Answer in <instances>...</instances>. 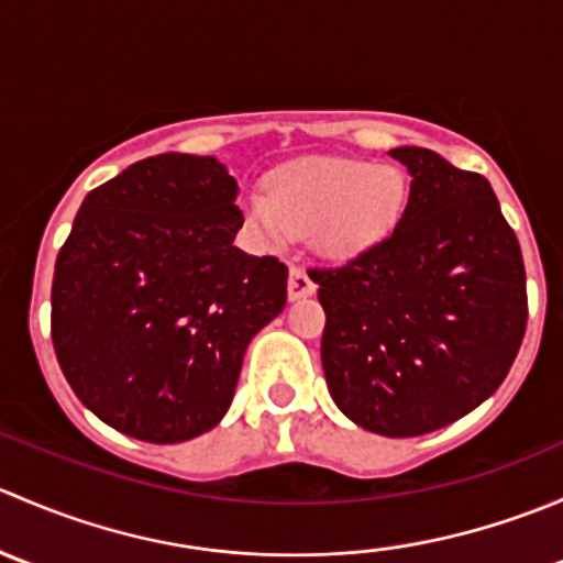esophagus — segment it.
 <instances>
[{
    "label": "esophagus",
    "instance_id": "esophagus-1",
    "mask_svg": "<svg viewBox=\"0 0 563 563\" xmlns=\"http://www.w3.org/2000/svg\"><path fill=\"white\" fill-rule=\"evenodd\" d=\"M316 294V280L302 269V266H291L288 272V299H305Z\"/></svg>",
    "mask_w": 563,
    "mask_h": 563
}]
</instances>
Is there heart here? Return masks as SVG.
Listing matches in <instances>:
<instances>
[{"label":"heart","instance_id":"heart-1","mask_svg":"<svg viewBox=\"0 0 563 563\" xmlns=\"http://www.w3.org/2000/svg\"><path fill=\"white\" fill-rule=\"evenodd\" d=\"M402 207V176L384 163L310 157L269 179V198L250 192L245 218L266 245L308 236L327 258H354L389 234Z\"/></svg>","mask_w":563,"mask_h":563}]
</instances>
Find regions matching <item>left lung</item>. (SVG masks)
I'll list each match as a JSON object with an SVG mask.
<instances>
[{
  "mask_svg": "<svg viewBox=\"0 0 563 563\" xmlns=\"http://www.w3.org/2000/svg\"><path fill=\"white\" fill-rule=\"evenodd\" d=\"M389 155L411 174L395 231L310 277L338 408L360 428L411 439L501 387L526 334V266L485 176L422 146Z\"/></svg>",
  "mask_w": 563,
  "mask_h": 563,
  "instance_id": "left-lung-1",
  "label": "left lung"
}]
</instances>
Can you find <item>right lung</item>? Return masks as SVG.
I'll return each mask as SVG.
<instances>
[{
	"label": "right lung",
	"mask_w": 563,
	"mask_h": 563,
	"mask_svg": "<svg viewBox=\"0 0 563 563\" xmlns=\"http://www.w3.org/2000/svg\"><path fill=\"white\" fill-rule=\"evenodd\" d=\"M214 157L133 163L84 198L56 255L51 340L78 400L152 444L207 433L245 349L286 308L288 266L234 247L245 214Z\"/></svg>",
	"instance_id": "1"
}]
</instances>
